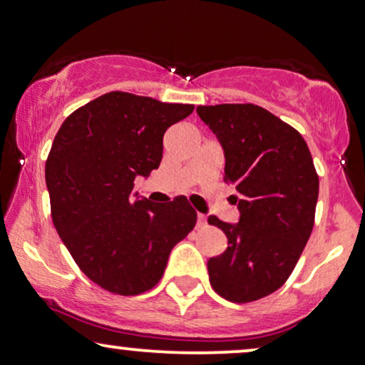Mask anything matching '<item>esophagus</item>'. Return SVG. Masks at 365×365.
Segmentation results:
<instances>
[{
    "mask_svg": "<svg viewBox=\"0 0 365 365\" xmlns=\"http://www.w3.org/2000/svg\"><path fill=\"white\" fill-rule=\"evenodd\" d=\"M206 225H208V222H206V217H205V215L197 213V227L203 228V227H206Z\"/></svg>",
    "mask_w": 365,
    "mask_h": 365,
    "instance_id": "1",
    "label": "esophagus"
}]
</instances>
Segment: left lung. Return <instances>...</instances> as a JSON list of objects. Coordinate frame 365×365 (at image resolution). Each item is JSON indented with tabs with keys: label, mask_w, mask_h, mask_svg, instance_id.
Wrapping results in <instances>:
<instances>
[{
	"label": "left lung",
	"mask_w": 365,
	"mask_h": 365,
	"mask_svg": "<svg viewBox=\"0 0 365 365\" xmlns=\"http://www.w3.org/2000/svg\"><path fill=\"white\" fill-rule=\"evenodd\" d=\"M225 152V181L235 186L238 223L211 215L228 247L208 260L211 287L233 303L277 291L312 235L318 174L298 130L257 105L197 106Z\"/></svg>",
	"instance_id": "8db88e82"
}]
</instances>
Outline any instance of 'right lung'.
Instances as JSON below:
<instances>
[{
    "instance_id": "add662e5",
    "label": "right lung",
    "mask_w": 365,
    "mask_h": 365,
    "mask_svg": "<svg viewBox=\"0 0 365 365\" xmlns=\"http://www.w3.org/2000/svg\"><path fill=\"white\" fill-rule=\"evenodd\" d=\"M192 110L111 91L58 128L45 162L52 222L81 271L103 289H152L173 247L195 228L196 211L184 196L152 203L133 192L137 175L159 168L165 130Z\"/></svg>"
}]
</instances>
